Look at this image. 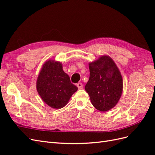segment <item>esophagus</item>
<instances>
[{
  "label": "esophagus",
  "mask_w": 155,
  "mask_h": 155,
  "mask_svg": "<svg viewBox=\"0 0 155 155\" xmlns=\"http://www.w3.org/2000/svg\"><path fill=\"white\" fill-rule=\"evenodd\" d=\"M77 87L79 89H81V88H83V84L81 83H78L77 84Z\"/></svg>",
  "instance_id": "34e87169"
}]
</instances>
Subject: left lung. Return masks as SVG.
Wrapping results in <instances>:
<instances>
[{
    "label": "left lung",
    "mask_w": 155,
    "mask_h": 155,
    "mask_svg": "<svg viewBox=\"0 0 155 155\" xmlns=\"http://www.w3.org/2000/svg\"><path fill=\"white\" fill-rule=\"evenodd\" d=\"M90 77L85 87L93 106L102 112L118 102L123 91L121 73L109 56L103 55L89 63Z\"/></svg>",
    "instance_id": "left-lung-1"
}]
</instances>
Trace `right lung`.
Listing matches in <instances>:
<instances>
[{"instance_id": "add662e5", "label": "right lung", "mask_w": 155, "mask_h": 155, "mask_svg": "<svg viewBox=\"0 0 155 155\" xmlns=\"http://www.w3.org/2000/svg\"><path fill=\"white\" fill-rule=\"evenodd\" d=\"M36 87L41 99L53 109H61L67 104L78 87L70 82L68 75L60 62L48 60L42 67Z\"/></svg>"}]
</instances>
